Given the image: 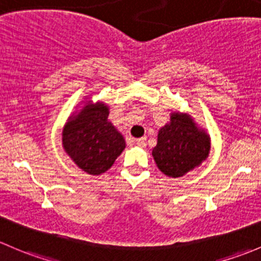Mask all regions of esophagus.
<instances>
[{
    "label": "esophagus",
    "mask_w": 261,
    "mask_h": 261,
    "mask_svg": "<svg viewBox=\"0 0 261 261\" xmlns=\"http://www.w3.org/2000/svg\"><path fill=\"white\" fill-rule=\"evenodd\" d=\"M136 143L138 144V146H141V147L146 146V138H144V137H142V138L136 139Z\"/></svg>",
    "instance_id": "esophagus-1"
}]
</instances>
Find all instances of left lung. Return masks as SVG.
I'll return each mask as SVG.
<instances>
[{"mask_svg":"<svg viewBox=\"0 0 261 261\" xmlns=\"http://www.w3.org/2000/svg\"><path fill=\"white\" fill-rule=\"evenodd\" d=\"M210 152V137L187 114L172 113L168 124L158 132L152 150L155 165L168 177H182L201 165Z\"/></svg>","mask_w":261,"mask_h":261,"instance_id":"left-lung-1","label":"left lung"}]
</instances>
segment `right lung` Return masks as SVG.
<instances>
[{"label": "right lung", "instance_id": "obj_1", "mask_svg": "<svg viewBox=\"0 0 261 261\" xmlns=\"http://www.w3.org/2000/svg\"><path fill=\"white\" fill-rule=\"evenodd\" d=\"M104 104H90L72 117L63 130V146L70 158L87 173H104L125 148L122 134L108 120Z\"/></svg>", "mask_w": 261, "mask_h": 261}]
</instances>
